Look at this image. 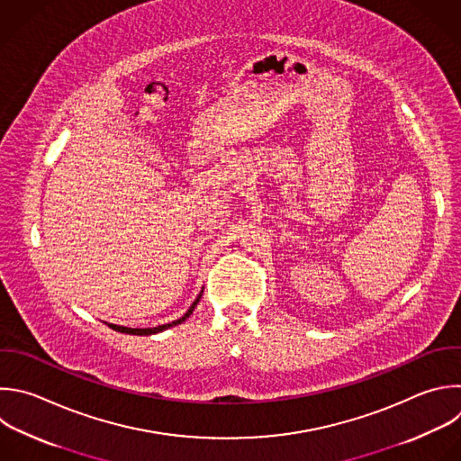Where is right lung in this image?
I'll return each mask as SVG.
<instances>
[{"mask_svg":"<svg viewBox=\"0 0 461 461\" xmlns=\"http://www.w3.org/2000/svg\"><path fill=\"white\" fill-rule=\"evenodd\" d=\"M201 296H203V291H201V294L195 298V302L190 305V310L181 317V319H177V321H174V322H170V324H163V326H158V328H144V330H133V328H122V326H115V324H108L112 330H115V331H119V333H126V335H144V337H148V335H156V333H161V331H165V330H168V328H174V326H177V324H181V322H185L192 313H194V310H195V305L199 303V300H201Z\"/></svg>","mask_w":461,"mask_h":461,"instance_id":"add662e5","label":"right lung"}]
</instances>
